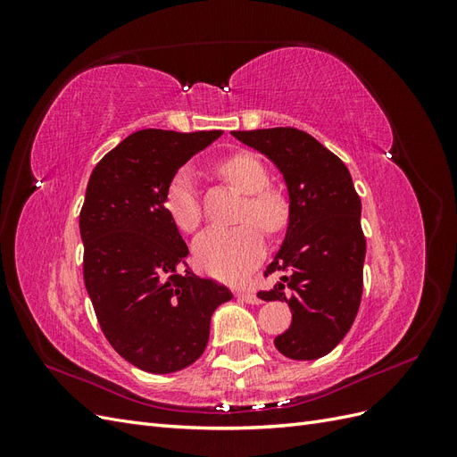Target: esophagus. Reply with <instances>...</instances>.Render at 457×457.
I'll use <instances>...</instances> for the list:
<instances>
[{
    "mask_svg": "<svg viewBox=\"0 0 457 457\" xmlns=\"http://www.w3.org/2000/svg\"><path fill=\"white\" fill-rule=\"evenodd\" d=\"M238 297L245 303H250V305H259V303H261V299L252 292H242V294H238Z\"/></svg>",
    "mask_w": 457,
    "mask_h": 457,
    "instance_id": "34e87169",
    "label": "esophagus"
}]
</instances>
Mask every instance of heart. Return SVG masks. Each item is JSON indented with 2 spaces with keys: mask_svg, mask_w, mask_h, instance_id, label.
I'll return each mask as SVG.
<instances>
[{
  "mask_svg": "<svg viewBox=\"0 0 457 457\" xmlns=\"http://www.w3.org/2000/svg\"><path fill=\"white\" fill-rule=\"evenodd\" d=\"M219 171L245 196L242 220H252L237 228H210L195 242V257L200 269L220 280H238L262 255V230L276 232L284 225V205L278 196L265 190L269 173L253 154H234L220 162ZM165 207L173 223L195 232L202 220L196 179L188 168L179 170L165 192Z\"/></svg>",
  "mask_w": 457,
  "mask_h": 457,
  "instance_id": "obj_1",
  "label": "heart"
}]
</instances>
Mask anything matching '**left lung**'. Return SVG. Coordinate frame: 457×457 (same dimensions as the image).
<instances>
[{"instance_id": "left-lung-1", "label": "left lung", "mask_w": 457, "mask_h": 457, "mask_svg": "<svg viewBox=\"0 0 457 457\" xmlns=\"http://www.w3.org/2000/svg\"><path fill=\"white\" fill-rule=\"evenodd\" d=\"M232 135L284 175L287 230L265 270L282 278L257 295L286 301L292 311V326L274 339L276 349L294 361H316L347 336L361 307L366 257L361 196L347 165L305 131L272 128Z\"/></svg>"}]
</instances>
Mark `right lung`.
<instances>
[{
  "mask_svg": "<svg viewBox=\"0 0 457 457\" xmlns=\"http://www.w3.org/2000/svg\"><path fill=\"white\" fill-rule=\"evenodd\" d=\"M223 131L143 129L95 165L79 212L84 280L114 351L150 373L196 362L227 286L187 265L188 247L165 207L171 177Z\"/></svg>",
  "mask_w": 457,
  "mask_h": 457,
  "instance_id": "1",
  "label": "right lung"
}]
</instances>
